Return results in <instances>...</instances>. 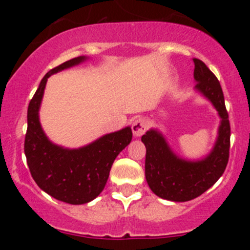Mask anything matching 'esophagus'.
<instances>
[{
  "label": "esophagus",
  "instance_id": "34e87169",
  "mask_svg": "<svg viewBox=\"0 0 250 250\" xmlns=\"http://www.w3.org/2000/svg\"><path fill=\"white\" fill-rule=\"evenodd\" d=\"M146 129H147V125L144 118H138L132 123V130L135 137H141L146 132Z\"/></svg>",
  "mask_w": 250,
  "mask_h": 250
}]
</instances>
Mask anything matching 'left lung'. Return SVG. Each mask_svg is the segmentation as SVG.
Wrapping results in <instances>:
<instances>
[{
	"instance_id": "8db88e82",
	"label": "left lung",
	"mask_w": 250,
	"mask_h": 250,
	"mask_svg": "<svg viewBox=\"0 0 250 250\" xmlns=\"http://www.w3.org/2000/svg\"><path fill=\"white\" fill-rule=\"evenodd\" d=\"M196 89L208 98L221 117L219 137L213 151L202 161L188 162L176 157L157 130L141 137L146 146L145 176L155 195L174 202L198 197L218 181L225 172L230 156V121L221 85L215 75L200 59H193Z\"/></svg>"
}]
</instances>
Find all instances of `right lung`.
Returning a JSON list of instances; mask_svg holds the SVG:
<instances>
[{
    "label": "right lung",
    "mask_w": 250,
    "mask_h": 250,
    "mask_svg": "<svg viewBox=\"0 0 250 250\" xmlns=\"http://www.w3.org/2000/svg\"><path fill=\"white\" fill-rule=\"evenodd\" d=\"M84 59V57L74 58L48 71L27 107L24 151L31 176L44 192L70 204L88 203L100 195L113 161L130 143L133 135L132 129L127 127L77 150L62 148L47 139L39 121L47 78Z\"/></svg>",
    "instance_id": "1"
}]
</instances>
